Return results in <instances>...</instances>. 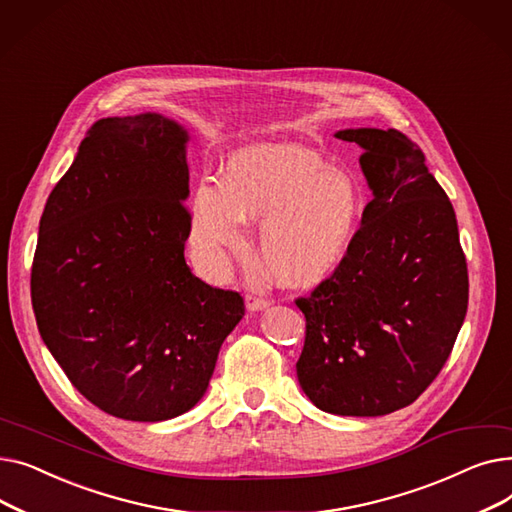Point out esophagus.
Wrapping results in <instances>:
<instances>
[{
	"label": "esophagus",
	"instance_id": "esophagus-1",
	"mask_svg": "<svg viewBox=\"0 0 512 512\" xmlns=\"http://www.w3.org/2000/svg\"><path fill=\"white\" fill-rule=\"evenodd\" d=\"M245 303H247V309L249 311H261V309H265L267 307V301L265 299H261V297H255V294H247L245 297Z\"/></svg>",
	"mask_w": 512,
	"mask_h": 512
}]
</instances>
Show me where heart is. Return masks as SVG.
<instances>
[{
	"instance_id": "heart-1",
	"label": "heart",
	"mask_w": 512,
	"mask_h": 512,
	"mask_svg": "<svg viewBox=\"0 0 512 512\" xmlns=\"http://www.w3.org/2000/svg\"><path fill=\"white\" fill-rule=\"evenodd\" d=\"M357 182L299 149L234 155L222 182L201 178L188 215V245L209 278L245 249V222H263L259 253L286 286L330 280L351 255L363 218Z\"/></svg>"
}]
</instances>
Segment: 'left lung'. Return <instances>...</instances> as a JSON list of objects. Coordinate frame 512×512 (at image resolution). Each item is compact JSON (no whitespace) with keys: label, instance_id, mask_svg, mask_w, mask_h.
<instances>
[{"label":"left lung","instance_id":"left-lung-1","mask_svg":"<svg viewBox=\"0 0 512 512\" xmlns=\"http://www.w3.org/2000/svg\"><path fill=\"white\" fill-rule=\"evenodd\" d=\"M373 191L351 255L309 297L297 361L326 413L378 417L409 407L448 361L467 315L469 274L450 199L407 134L340 130Z\"/></svg>","mask_w":512,"mask_h":512}]
</instances>
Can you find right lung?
Here are the masks:
<instances>
[{
	"mask_svg": "<svg viewBox=\"0 0 512 512\" xmlns=\"http://www.w3.org/2000/svg\"><path fill=\"white\" fill-rule=\"evenodd\" d=\"M186 141L159 114L97 120L39 224V334L80 394L128 421L193 409L245 315L186 265Z\"/></svg>",
	"mask_w": 512,
	"mask_h": 512,
	"instance_id": "1",
	"label": "right lung"
}]
</instances>
